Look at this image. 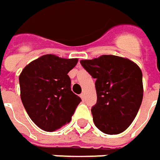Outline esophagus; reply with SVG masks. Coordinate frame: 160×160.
I'll return each mask as SVG.
<instances>
[{"instance_id":"1","label":"esophagus","mask_w":160,"mask_h":160,"mask_svg":"<svg viewBox=\"0 0 160 160\" xmlns=\"http://www.w3.org/2000/svg\"><path fill=\"white\" fill-rule=\"evenodd\" d=\"M80 98H82V100H84L85 99V95H84V93H82V94L80 95Z\"/></svg>"}]
</instances>
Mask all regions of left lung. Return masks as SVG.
I'll list each match as a JSON object with an SVG mask.
<instances>
[{"mask_svg": "<svg viewBox=\"0 0 160 160\" xmlns=\"http://www.w3.org/2000/svg\"><path fill=\"white\" fill-rule=\"evenodd\" d=\"M80 63L96 78L97 103L91 108L95 125L102 132L115 135L128 128L143 99L140 68L127 58L103 55Z\"/></svg>", "mask_w": 160, "mask_h": 160, "instance_id": "1", "label": "left lung"}]
</instances>
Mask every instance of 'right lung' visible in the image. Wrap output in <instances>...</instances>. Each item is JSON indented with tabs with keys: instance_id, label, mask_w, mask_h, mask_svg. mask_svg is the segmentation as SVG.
Returning <instances> with one entry per match:
<instances>
[{
	"instance_id": "right-lung-1",
	"label": "right lung",
	"mask_w": 160,
	"mask_h": 160,
	"mask_svg": "<svg viewBox=\"0 0 160 160\" xmlns=\"http://www.w3.org/2000/svg\"><path fill=\"white\" fill-rule=\"evenodd\" d=\"M78 58L44 55L28 63L19 76L21 99L28 115L45 132L68 124L81 102L70 88L68 73Z\"/></svg>"
}]
</instances>
